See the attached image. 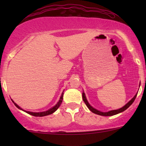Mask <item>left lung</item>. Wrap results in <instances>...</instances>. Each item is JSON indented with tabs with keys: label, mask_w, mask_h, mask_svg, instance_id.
Wrapping results in <instances>:
<instances>
[{
	"label": "left lung",
	"mask_w": 146,
	"mask_h": 146,
	"mask_svg": "<svg viewBox=\"0 0 146 146\" xmlns=\"http://www.w3.org/2000/svg\"><path fill=\"white\" fill-rule=\"evenodd\" d=\"M139 86H140V84H139ZM137 95H135V96L132 98L131 100L129 101L128 103L125 104L124 106H123L122 108H119V109H117V110H110V111L108 112H102V111H100V110L95 109V108H93V106H91L90 105V104L88 103V102L86 100V95H85V93H82V98H83V100L84 102V103L86 104V105L87 106V107L88 108V109H89L90 111L93 112V113L95 114H97V115H102V116H113V115H117V114L118 113H122V112H123L124 110H125L127 109V108H128L129 106H130V105L132 104V103H133L134 101H135V98H136L137 97Z\"/></svg>",
	"instance_id": "obj_1"
}]
</instances>
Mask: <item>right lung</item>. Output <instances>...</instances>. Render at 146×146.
<instances>
[{
  "label": "right lung",
  "instance_id": "right-lung-1",
  "mask_svg": "<svg viewBox=\"0 0 146 146\" xmlns=\"http://www.w3.org/2000/svg\"><path fill=\"white\" fill-rule=\"evenodd\" d=\"M63 94H64V91L62 92V93L61 95V97H60L59 101L58 102V103L56 104V105L54 106L53 107H52L51 108H50V109H48V110H46V111H44V112H39V113H34V112H30V111H27V110H25L23 109H22L21 107L19 106L18 104H16L15 102L13 101L12 100V102L14 104V105L16 106V107H17L18 108H19V109H21L22 110H23V111H25V113L29 114V115H33V116H35V117H44V116H46V115H51V114L53 113L55 111H56L57 110H58V108H59L60 106L61 105L62 102V100H63Z\"/></svg>",
  "mask_w": 146,
  "mask_h": 146
}]
</instances>
